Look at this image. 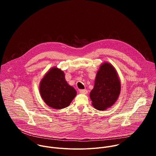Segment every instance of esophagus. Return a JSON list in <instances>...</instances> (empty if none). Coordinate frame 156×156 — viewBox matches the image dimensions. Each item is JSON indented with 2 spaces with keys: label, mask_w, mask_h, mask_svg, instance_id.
I'll list each match as a JSON object with an SVG mask.
<instances>
[{
  "label": "esophagus",
  "mask_w": 156,
  "mask_h": 156,
  "mask_svg": "<svg viewBox=\"0 0 156 156\" xmlns=\"http://www.w3.org/2000/svg\"><path fill=\"white\" fill-rule=\"evenodd\" d=\"M79 91L81 94H86L87 93V91L86 90H80Z\"/></svg>",
  "instance_id": "1"
}]
</instances>
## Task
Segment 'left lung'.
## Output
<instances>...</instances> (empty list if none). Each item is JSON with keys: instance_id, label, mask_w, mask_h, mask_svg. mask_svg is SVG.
<instances>
[{"instance_id": "left-lung-1", "label": "left lung", "mask_w": 156, "mask_h": 156, "mask_svg": "<svg viewBox=\"0 0 156 156\" xmlns=\"http://www.w3.org/2000/svg\"><path fill=\"white\" fill-rule=\"evenodd\" d=\"M121 91V83L114 66L105 62L99 66L94 88L90 93L93 106L98 110H105L117 101Z\"/></svg>"}]
</instances>
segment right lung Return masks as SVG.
<instances>
[{"mask_svg":"<svg viewBox=\"0 0 156 156\" xmlns=\"http://www.w3.org/2000/svg\"><path fill=\"white\" fill-rule=\"evenodd\" d=\"M41 98L49 107L61 109L68 107L76 95L75 88L69 85L60 69L53 66L44 75L39 83Z\"/></svg>","mask_w":156,"mask_h":156,"instance_id":"obj_1","label":"right lung"}]
</instances>
